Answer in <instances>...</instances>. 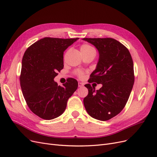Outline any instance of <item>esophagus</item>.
<instances>
[{"label": "esophagus", "mask_w": 157, "mask_h": 157, "mask_svg": "<svg viewBox=\"0 0 157 157\" xmlns=\"http://www.w3.org/2000/svg\"><path fill=\"white\" fill-rule=\"evenodd\" d=\"M83 85H83V83H81V82H79V83H78V86H79V87H82V86H83Z\"/></svg>", "instance_id": "esophagus-1"}]
</instances>
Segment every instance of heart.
<instances>
[{"instance_id":"1","label":"heart","mask_w":157,"mask_h":157,"mask_svg":"<svg viewBox=\"0 0 157 157\" xmlns=\"http://www.w3.org/2000/svg\"><path fill=\"white\" fill-rule=\"evenodd\" d=\"M80 51H81V52H82L83 56H86V55H90V54H96V50L94 49V48L87 44H82V46H81ZM78 74L80 77L83 76L82 72L79 71Z\"/></svg>"}]
</instances>
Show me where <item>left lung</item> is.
Wrapping results in <instances>:
<instances>
[{
    "label": "left lung",
    "instance_id": "8db88e82",
    "mask_svg": "<svg viewBox=\"0 0 157 157\" xmlns=\"http://www.w3.org/2000/svg\"><path fill=\"white\" fill-rule=\"evenodd\" d=\"M94 45L99 53L96 69L89 82L102 84L95 90L85 86L89 94L83 100L86 112L91 117L107 121L124 108L135 82L134 67L131 54L125 46L112 38H83Z\"/></svg>",
    "mask_w": 157,
    "mask_h": 157
}]
</instances>
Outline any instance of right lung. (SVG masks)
<instances>
[{
  "label": "right lung",
  "mask_w": 157,
  "mask_h": 157,
  "mask_svg": "<svg viewBox=\"0 0 157 157\" xmlns=\"http://www.w3.org/2000/svg\"><path fill=\"white\" fill-rule=\"evenodd\" d=\"M78 39L44 37L31 45L22 57L20 83L23 96L31 111L44 120L61 116L78 89L75 79H69L63 86L54 81L64 67L63 52Z\"/></svg>",
  "instance_id": "1"
}]
</instances>
